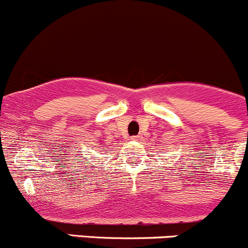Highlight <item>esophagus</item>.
<instances>
[{
    "mask_svg": "<svg viewBox=\"0 0 248 248\" xmlns=\"http://www.w3.org/2000/svg\"><path fill=\"white\" fill-rule=\"evenodd\" d=\"M133 140H134V141L141 140V136H133Z\"/></svg>",
    "mask_w": 248,
    "mask_h": 248,
    "instance_id": "34e87169",
    "label": "esophagus"
}]
</instances>
